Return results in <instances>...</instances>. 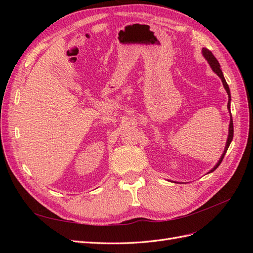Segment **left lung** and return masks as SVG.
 <instances>
[{"mask_svg":"<svg viewBox=\"0 0 253 253\" xmlns=\"http://www.w3.org/2000/svg\"><path fill=\"white\" fill-rule=\"evenodd\" d=\"M203 55H204V57L207 59V61H208V62H209V64H210L211 68L213 70V72L218 76V77L221 79V82H223V84H224V87H225V89H226V91H227V94H228V97H229V100H228V110L230 111V100H231L230 89H229L228 84H227V82H226V80H225V78H224L223 72L220 71V65H219V63H218V61L216 60L215 57L213 56V53H212L209 49H207V48H203ZM232 138H233V121H232V116H231L230 125H229V135H228V139H227L225 151H224V153H223V155H221V157L219 158V160H218V163L216 164V166L214 167L210 172H213L214 170H216V168L220 165L221 162H223L224 156H225L226 152H227V150H228V148H229V145H230V143H231V141H232Z\"/></svg>","mask_w":253,"mask_h":253,"instance_id":"left-lung-1","label":"left lung"}]
</instances>
